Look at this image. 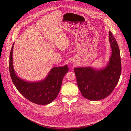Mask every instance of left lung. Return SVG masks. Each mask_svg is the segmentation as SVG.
Returning <instances> with one entry per match:
<instances>
[{
    "instance_id": "left-lung-1",
    "label": "left lung",
    "mask_w": 131,
    "mask_h": 131,
    "mask_svg": "<svg viewBox=\"0 0 131 131\" xmlns=\"http://www.w3.org/2000/svg\"><path fill=\"white\" fill-rule=\"evenodd\" d=\"M112 53L106 67L94 70L91 67L75 68L78 88L82 95L91 101H98L112 93L119 81L121 73L120 52L115 38L109 31Z\"/></svg>"
}]
</instances>
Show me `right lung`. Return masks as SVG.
<instances>
[{
	"label": "right lung",
	"instance_id": "right-lung-1",
	"mask_svg": "<svg viewBox=\"0 0 131 131\" xmlns=\"http://www.w3.org/2000/svg\"><path fill=\"white\" fill-rule=\"evenodd\" d=\"M14 43L10 54L9 71L10 77L16 88L28 100L39 105H46L52 102L60 91L63 77L68 73L67 65L54 67L44 80L37 82H27L16 75L13 65V51Z\"/></svg>",
	"mask_w": 131,
	"mask_h": 131
}]
</instances>
